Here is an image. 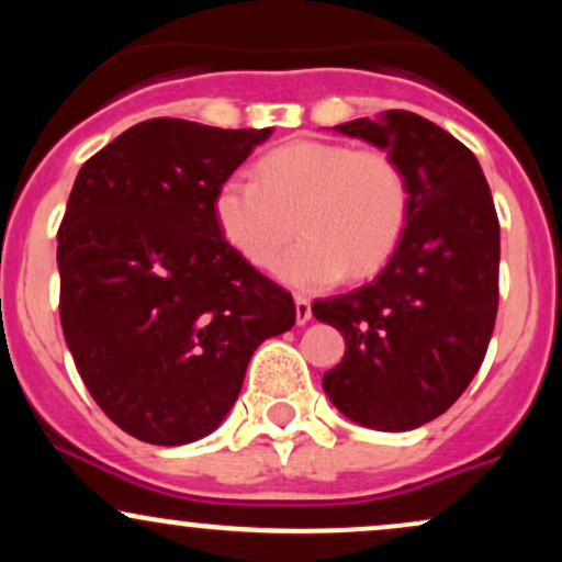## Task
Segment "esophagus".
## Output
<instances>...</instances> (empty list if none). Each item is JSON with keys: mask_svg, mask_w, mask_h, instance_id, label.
I'll use <instances>...</instances> for the list:
<instances>
[{"mask_svg": "<svg viewBox=\"0 0 562 562\" xmlns=\"http://www.w3.org/2000/svg\"><path fill=\"white\" fill-rule=\"evenodd\" d=\"M308 319H312V301L306 295H295V322L306 325Z\"/></svg>", "mask_w": 562, "mask_h": 562, "instance_id": "1", "label": "esophagus"}]
</instances>
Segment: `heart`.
Masks as SVG:
<instances>
[{
	"mask_svg": "<svg viewBox=\"0 0 562 562\" xmlns=\"http://www.w3.org/2000/svg\"><path fill=\"white\" fill-rule=\"evenodd\" d=\"M409 214L402 166L383 150L301 139L267 153L256 177L232 173L218 184L214 216L224 240L259 269L280 263L288 285L322 290L346 272L372 274L396 248ZM300 224H294V218Z\"/></svg>",
	"mask_w": 562,
	"mask_h": 562,
	"instance_id": "b5f03b06",
	"label": "heart"
}]
</instances>
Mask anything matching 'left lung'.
<instances>
[{
  "label": "left lung",
  "instance_id": "1",
  "mask_svg": "<svg viewBox=\"0 0 562 562\" xmlns=\"http://www.w3.org/2000/svg\"><path fill=\"white\" fill-rule=\"evenodd\" d=\"M335 132L402 166L409 214L375 280L314 301L346 353L322 385L348 420L412 430L436 420L475 378L499 306V218L473 153L434 121L389 111Z\"/></svg>",
  "mask_w": 562,
  "mask_h": 562
}]
</instances>
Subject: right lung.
Instances as JSON below:
<instances>
[{
  "instance_id": "obj_1",
  "label": "right lung",
  "mask_w": 562,
  "mask_h": 562,
  "mask_svg": "<svg viewBox=\"0 0 562 562\" xmlns=\"http://www.w3.org/2000/svg\"><path fill=\"white\" fill-rule=\"evenodd\" d=\"M272 128L150 119L81 166L57 229L60 322L111 420L179 447L218 428L295 303L222 237L218 184Z\"/></svg>"
}]
</instances>
